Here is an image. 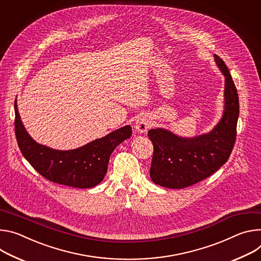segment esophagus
Masks as SVG:
<instances>
[{
  "label": "esophagus",
  "instance_id": "1",
  "mask_svg": "<svg viewBox=\"0 0 261 261\" xmlns=\"http://www.w3.org/2000/svg\"><path fill=\"white\" fill-rule=\"evenodd\" d=\"M150 127V119L147 116H140L137 118L135 122V128L139 133H146L147 129Z\"/></svg>",
  "mask_w": 261,
  "mask_h": 261
}]
</instances>
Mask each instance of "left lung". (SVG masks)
<instances>
[{
  "instance_id": "left-lung-1",
  "label": "left lung",
  "mask_w": 261,
  "mask_h": 261,
  "mask_svg": "<svg viewBox=\"0 0 261 261\" xmlns=\"http://www.w3.org/2000/svg\"><path fill=\"white\" fill-rule=\"evenodd\" d=\"M215 61L225 76L224 112L217 125L207 134L184 138L165 128H151L153 144L150 177L155 185L184 189L211 176L229 159L233 149L240 102L237 87L224 61Z\"/></svg>"
}]
</instances>
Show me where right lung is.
Returning <instances> with one entry per match:
<instances>
[{
	"mask_svg": "<svg viewBox=\"0 0 261 261\" xmlns=\"http://www.w3.org/2000/svg\"><path fill=\"white\" fill-rule=\"evenodd\" d=\"M16 102L15 99L14 126L20 152L40 175L59 185L89 189L100 184L112 152L133 134L132 127L125 125L75 149H53L37 143L28 134Z\"/></svg>",
	"mask_w": 261,
	"mask_h": 261,
	"instance_id": "1",
	"label": "right lung"
}]
</instances>
